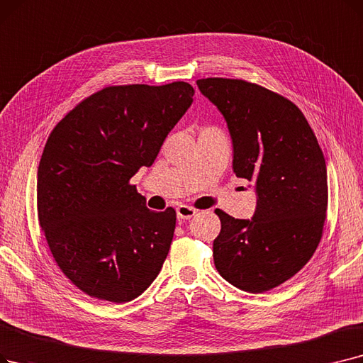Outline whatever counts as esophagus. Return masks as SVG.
I'll return each mask as SVG.
<instances>
[{
  "mask_svg": "<svg viewBox=\"0 0 363 363\" xmlns=\"http://www.w3.org/2000/svg\"><path fill=\"white\" fill-rule=\"evenodd\" d=\"M196 209L190 208V206H185V204H181V206L177 208V215L179 220H185V219H191L196 215Z\"/></svg>",
  "mask_w": 363,
  "mask_h": 363,
  "instance_id": "esophagus-1",
  "label": "esophagus"
}]
</instances>
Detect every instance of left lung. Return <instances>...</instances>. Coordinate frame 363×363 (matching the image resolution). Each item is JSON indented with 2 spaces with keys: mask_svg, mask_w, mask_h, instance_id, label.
Segmentation results:
<instances>
[{
  "mask_svg": "<svg viewBox=\"0 0 363 363\" xmlns=\"http://www.w3.org/2000/svg\"><path fill=\"white\" fill-rule=\"evenodd\" d=\"M197 86L227 121L235 177L254 182L257 194L250 219L215 211V267L242 291H270L301 270L320 242L328 208L323 152L304 114L280 94L230 78H203Z\"/></svg>",
  "mask_w": 363,
  "mask_h": 363,
  "instance_id": "obj_1",
  "label": "left lung"
}]
</instances>
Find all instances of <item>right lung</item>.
<instances>
[{
	"mask_svg": "<svg viewBox=\"0 0 363 363\" xmlns=\"http://www.w3.org/2000/svg\"><path fill=\"white\" fill-rule=\"evenodd\" d=\"M193 94L184 82L106 87L47 139L37 181L40 225L59 269L87 295L128 303L160 273L177 212L150 211L129 181L154 163Z\"/></svg>",
	"mask_w": 363,
	"mask_h": 363,
	"instance_id": "1",
	"label": "right lung"
}]
</instances>
